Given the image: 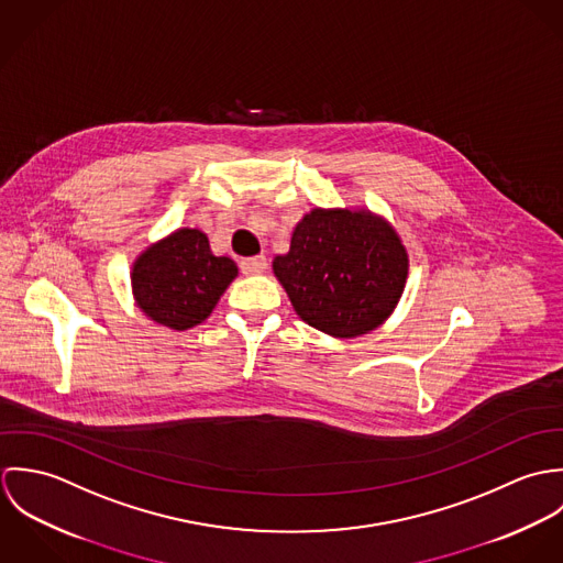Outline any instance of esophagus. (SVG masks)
<instances>
[{"label": "esophagus", "mask_w": 563, "mask_h": 563, "mask_svg": "<svg viewBox=\"0 0 563 563\" xmlns=\"http://www.w3.org/2000/svg\"><path fill=\"white\" fill-rule=\"evenodd\" d=\"M241 268L244 275H260V273L266 271V257L264 255L246 257V260H242Z\"/></svg>", "instance_id": "esophagus-1"}]
</instances>
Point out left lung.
Returning a JSON list of instances; mask_svg holds the SVG:
<instances>
[{
  "label": "left lung",
  "mask_w": 563,
  "mask_h": 563,
  "mask_svg": "<svg viewBox=\"0 0 563 563\" xmlns=\"http://www.w3.org/2000/svg\"><path fill=\"white\" fill-rule=\"evenodd\" d=\"M407 271L395 228L364 208H314L297 223L290 251L273 260L299 319L333 338H357L386 321Z\"/></svg>",
  "instance_id": "left-lung-1"
}]
</instances>
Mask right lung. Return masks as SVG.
I'll return each instance as SVG.
<instances>
[{"label":"right lung","mask_w":563,"mask_h":563,"mask_svg":"<svg viewBox=\"0 0 563 563\" xmlns=\"http://www.w3.org/2000/svg\"><path fill=\"white\" fill-rule=\"evenodd\" d=\"M236 275V262L214 255L201 230L179 228L150 244L130 277L141 312L162 327L184 331L212 314Z\"/></svg>","instance_id":"obj_1"}]
</instances>
